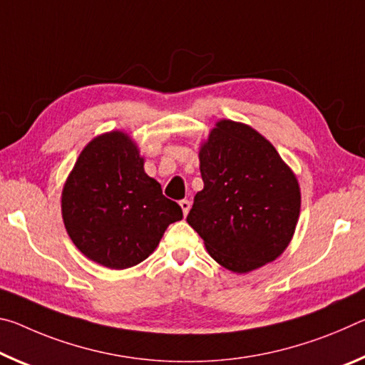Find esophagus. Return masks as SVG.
<instances>
[{"instance_id":"34e87169","label":"esophagus","mask_w":365,"mask_h":365,"mask_svg":"<svg viewBox=\"0 0 365 365\" xmlns=\"http://www.w3.org/2000/svg\"><path fill=\"white\" fill-rule=\"evenodd\" d=\"M180 207H182V211H183V215H187L188 211H190V207H191V202L188 200H182L180 201Z\"/></svg>"}]
</instances>
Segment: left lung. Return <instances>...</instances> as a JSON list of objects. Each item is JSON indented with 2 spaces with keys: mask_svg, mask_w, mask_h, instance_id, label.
I'll return each instance as SVG.
<instances>
[{
  "mask_svg": "<svg viewBox=\"0 0 365 365\" xmlns=\"http://www.w3.org/2000/svg\"><path fill=\"white\" fill-rule=\"evenodd\" d=\"M205 188L187 217L214 261L246 274L275 261L293 238L301 191L293 170L261 133L219 120L200 150Z\"/></svg>",
  "mask_w": 365,
  "mask_h": 365,
  "instance_id": "obj_1",
  "label": "left lung"
}]
</instances>
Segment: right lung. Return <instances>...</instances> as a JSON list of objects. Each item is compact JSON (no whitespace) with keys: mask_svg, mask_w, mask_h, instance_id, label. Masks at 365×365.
<instances>
[{"mask_svg":"<svg viewBox=\"0 0 365 365\" xmlns=\"http://www.w3.org/2000/svg\"><path fill=\"white\" fill-rule=\"evenodd\" d=\"M145 159L127 133L114 130L90 141L67 177L63 220L80 252L109 269H128L158 248L182 207L146 175Z\"/></svg>","mask_w":365,"mask_h":365,"instance_id":"add662e5","label":"right lung"}]
</instances>
